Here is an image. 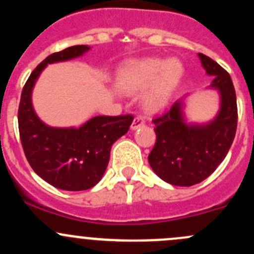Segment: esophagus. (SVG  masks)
<instances>
[{"label": "esophagus", "instance_id": "34e87169", "mask_svg": "<svg viewBox=\"0 0 254 254\" xmlns=\"http://www.w3.org/2000/svg\"><path fill=\"white\" fill-rule=\"evenodd\" d=\"M142 125H145V118L141 117V115H137V117L134 118L131 124V130H136L139 127H141Z\"/></svg>", "mask_w": 254, "mask_h": 254}]
</instances>
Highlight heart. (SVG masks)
I'll use <instances>...</instances> for the list:
<instances>
[{"label":"heart","mask_w":254,"mask_h":254,"mask_svg":"<svg viewBox=\"0 0 254 254\" xmlns=\"http://www.w3.org/2000/svg\"><path fill=\"white\" fill-rule=\"evenodd\" d=\"M182 73L183 65L177 59H139L127 61L118 70L115 84L124 93H136L146 88L142 107L155 113L167 106Z\"/></svg>","instance_id":"1"}]
</instances>
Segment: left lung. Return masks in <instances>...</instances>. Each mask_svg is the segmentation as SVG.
<instances>
[{
    "label": "left lung",
    "mask_w": 254,
    "mask_h": 254,
    "mask_svg": "<svg viewBox=\"0 0 254 254\" xmlns=\"http://www.w3.org/2000/svg\"><path fill=\"white\" fill-rule=\"evenodd\" d=\"M206 73L214 76L210 88L220 93V111L206 124H187L183 99L155 118L156 143L148 155L153 172L167 183L190 187L207 178L224 161L237 129L236 92L229 72L216 61L198 54Z\"/></svg>",
    "instance_id": "left-lung-1"
}]
</instances>
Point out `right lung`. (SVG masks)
<instances>
[{"label":"right lung","mask_w":254,"mask_h":254,"mask_svg":"<svg viewBox=\"0 0 254 254\" xmlns=\"http://www.w3.org/2000/svg\"><path fill=\"white\" fill-rule=\"evenodd\" d=\"M89 50L75 45L49 55L30 73L18 108V127L24 155L38 176L63 190H86L96 186L107 170L112 145L125 135L134 117L99 115L77 127H51L35 114L32 91L48 64L78 58Z\"/></svg>","instance_id":"obj_1"}]
</instances>
